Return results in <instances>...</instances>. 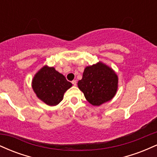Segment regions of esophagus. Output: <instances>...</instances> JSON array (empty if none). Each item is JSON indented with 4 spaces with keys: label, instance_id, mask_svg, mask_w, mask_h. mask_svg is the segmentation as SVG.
<instances>
[{
    "label": "esophagus",
    "instance_id": "34e87169",
    "mask_svg": "<svg viewBox=\"0 0 157 157\" xmlns=\"http://www.w3.org/2000/svg\"><path fill=\"white\" fill-rule=\"evenodd\" d=\"M71 82H72V84L74 85V86H76V85H77V80H73Z\"/></svg>",
    "mask_w": 157,
    "mask_h": 157
}]
</instances>
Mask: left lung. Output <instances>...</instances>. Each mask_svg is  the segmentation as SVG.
Segmentation results:
<instances>
[{
	"label": "left lung",
	"mask_w": 157,
	"mask_h": 157,
	"mask_svg": "<svg viewBox=\"0 0 157 157\" xmlns=\"http://www.w3.org/2000/svg\"><path fill=\"white\" fill-rule=\"evenodd\" d=\"M77 86L89 103L100 106L116 95L118 76L111 67L99 61L85 68L82 78L78 81Z\"/></svg>",
	"instance_id": "8db88e82"
}]
</instances>
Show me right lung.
I'll use <instances>...</instances> for the list:
<instances>
[{"instance_id":"1","label":"right lung","mask_w":157,"mask_h":157,"mask_svg":"<svg viewBox=\"0 0 157 157\" xmlns=\"http://www.w3.org/2000/svg\"><path fill=\"white\" fill-rule=\"evenodd\" d=\"M71 86L63 75L46 65L35 74L32 81V89L37 98L50 106L58 105L64 93Z\"/></svg>"}]
</instances>
